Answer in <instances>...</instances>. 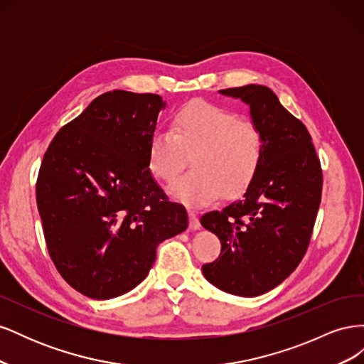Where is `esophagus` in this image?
<instances>
[{
	"instance_id": "1",
	"label": "esophagus",
	"mask_w": 364,
	"mask_h": 364,
	"mask_svg": "<svg viewBox=\"0 0 364 364\" xmlns=\"http://www.w3.org/2000/svg\"><path fill=\"white\" fill-rule=\"evenodd\" d=\"M188 215H190V228L191 229H200V222H199V217L193 211V209H188Z\"/></svg>"
}]
</instances>
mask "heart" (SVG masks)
Segmentation results:
<instances>
[{
	"instance_id": "obj_1",
	"label": "heart",
	"mask_w": 364,
	"mask_h": 364,
	"mask_svg": "<svg viewBox=\"0 0 364 364\" xmlns=\"http://www.w3.org/2000/svg\"><path fill=\"white\" fill-rule=\"evenodd\" d=\"M193 156L194 170L170 185V194L190 206H208L226 193H243L262 161L259 129L208 102H191L173 115L171 130H158L147 146L149 170L173 181Z\"/></svg>"
}]
</instances>
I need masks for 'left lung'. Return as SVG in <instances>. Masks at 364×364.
<instances>
[{
	"label": "left lung",
	"mask_w": 364,
	"mask_h": 364,
	"mask_svg": "<svg viewBox=\"0 0 364 364\" xmlns=\"http://www.w3.org/2000/svg\"><path fill=\"white\" fill-rule=\"evenodd\" d=\"M249 106L262 136V161L246 193L200 223L222 243L220 257L203 264L217 289L253 297L289 278L302 261L322 197V168L302 121L267 86L220 91Z\"/></svg>",
	"instance_id": "obj_1"
}]
</instances>
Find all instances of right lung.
<instances>
[{
  "label": "right lung",
  "instance_id": "1",
  "mask_svg": "<svg viewBox=\"0 0 364 364\" xmlns=\"http://www.w3.org/2000/svg\"><path fill=\"white\" fill-rule=\"evenodd\" d=\"M165 106L156 94H102L43 155L36 202L48 253L62 278L91 299L135 289L156 247L188 226L186 209L167 199L147 164Z\"/></svg>",
  "mask_w": 364,
  "mask_h": 364
}]
</instances>
